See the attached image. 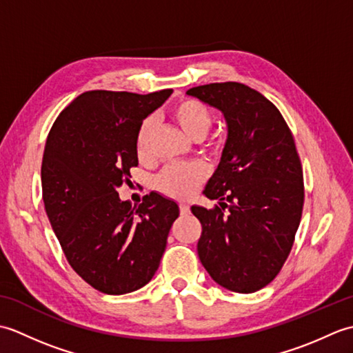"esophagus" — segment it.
Wrapping results in <instances>:
<instances>
[{
	"instance_id": "34e87169",
	"label": "esophagus",
	"mask_w": 353,
	"mask_h": 353,
	"mask_svg": "<svg viewBox=\"0 0 353 353\" xmlns=\"http://www.w3.org/2000/svg\"><path fill=\"white\" fill-rule=\"evenodd\" d=\"M179 209H181V214H182V215H186V214L190 212V206L186 205V203H181V205H179Z\"/></svg>"
}]
</instances>
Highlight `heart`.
<instances>
[{"label":"heart","mask_w":353,"mask_h":353,"mask_svg":"<svg viewBox=\"0 0 353 353\" xmlns=\"http://www.w3.org/2000/svg\"><path fill=\"white\" fill-rule=\"evenodd\" d=\"M171 118L176 124L192 139H201L212 124V114L205 103L196 99H183L177 101L170 110ZM153 124L144 121L137 134V154L141 161H148L152 154ZM208 174L203 163L194 162L188 165H172L162 171L156 179V188L170 197L186 199L192 196L199 188L200 182Z\"/></svg>","instance_id":"b5f03b06"}]
</instances>
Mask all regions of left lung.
<instances>
[{
    "instance_id": "1",
    "label": "left lung",
    "mask_w": 353,
    "mask_h": 353,
    "mask_svg": "<svg viewBox=\"0 0 353 353\" xmlns=\"http://www.w3.org/2000/svg\"><path fill=\"white\" fill-rule=\"evenodd\" d=\"M221 110L228 139L205 196L192 206L201 223L197 252L226 290L254 292L272 282L291 252L303 209V171L294 138L274 104L236 81L186 91Z\"/></svg>"
}]
</instances>
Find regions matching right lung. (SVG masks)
<instances>
[{
    "label": "right lung",
    "instance_id": "right-lung-1",
    "mask_svg": "<svg viewBox=\"0 0 353 353\" xmlns=\"http://www.w3.org/2000/svg\"><path fill=\"white\" fill-rule=\"evenodd\" d=\"M171 92L88 91L48 133L41 170L45 211L74 272L104 294H125L152 281L179 216L176 201L157 192L138 206L118 196L138 165L142 121Z\"/></svg>",
    "mask_w": 353,
    "mask_h": 353
}]
</instances>
